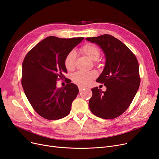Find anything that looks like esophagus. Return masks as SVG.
Listing matches in <instances>:
<instances>
[{"label":"esophagus","instance_id":"34e87169","mask_svg":"<svg viewBox=\"0 0 159 159\" xmlns=\"http://www.w3.org/2000/svg\"><path fill=\"white\" fill-rule=\"evenodd\" d=\"M79 87V91L80 92L83 89H86V86H82V85H79L78 86Z\"/></svg>","mask_w":159,"mask_h":159}]
</instances>
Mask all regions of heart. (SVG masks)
Returning a JSON list of instances; mask_svg holds the SVG:
<instances>
[{"mask_svg":"<svg viewBox=\"0 0 159 159\" xmlns=\"http://www.w3.org/2000/svg\"><path fill=\"white\" fill-rule=\"evenodd\" d=\"M80 51L92 61H96L100 56V50L96 46L92 44H85L80 48ZM75 59L76 54L74 51L68 53L65 58L64 65L68 70L72 71L75 69ZM96 76L97 72L96 70H90V71L79 70L73 75L72 80L74 83L79 85H87L90 83Z\"/></svg>","mask_w":159,"mask_h":159,"instance_id":"heart-1","label":"heart"}]
</instances>
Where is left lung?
Masks as SVG:
<instances>
[{
	"label": "left lung",
	"mask_w": 159,
	"mask_h": 159,
	"mask_svg": "<svg viewBox=\"0 0 159 159\" xmlns=\"http://www.w3.org/2000/svg\"><path fill=\"white\" fill-rule=\"evenodd\" d=\"M86 40L100 47L106 60L96 82L104 84L107 90L103 92L98 87L92 89L90 109L102 119L116 118L130 106L139 89L138 60L125 44L111 35L103 34Z\"/></svg>",
	"instance_id": "1"
}]
</instances>
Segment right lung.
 Wrapping results in <instances>:
<instances>
[{
    "mask_svg": "<svg viewBox=\"0 0 159 159\" xmlns=\"http://www.w3.org/2000/svg\"><path fill=\"white\" fill-rule=\"evenodd\" d=\"M83 37L60 39L48 37L29 51L22 64L21 84L36 112L48 120H58L69 115L79 93L78 87L68 83L57 89V80L67 73L64 60Z\"/></svg>",
    "mask_w": 159,
    "mask_h": 159,
    "instance_id": "right-lung-1",
    "label": "right lung"
}]
</instances>
